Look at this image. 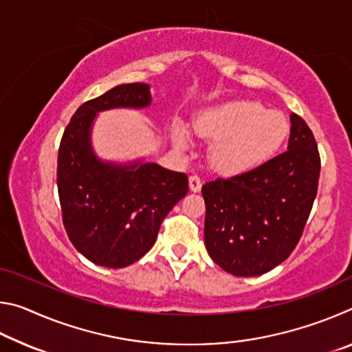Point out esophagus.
Instances as JSON below:
<instances>
[{
  "mask_svg": "<svg viewBox=\"0 0 352 352\" xmlns=\"http://www.w3.org/2000/svg\"><path fill=\"white\" fill-rule=\"evenodd\" d=\"M189 189L192 190V192H199L201 189V178L199 175L189 177Z\"/></svg>",
  "mask_w": 352,
  "mask_h": 352,
  "instance_id": "esophagus-1",
  "label": "esophagus"
}]
</instances>
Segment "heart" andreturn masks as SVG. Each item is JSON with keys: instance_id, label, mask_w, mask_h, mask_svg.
Instances as JSON below:
<instances>
[{"instance_id": "heart-1", "label": "heart", "mask_w": 352, "mask_h": 352, "mask_svg": "<svg viewBox=\"0 0 352 352\" xmlns=\"http://www.w3.org/2000/svg\"><path fill=\"white\" fill-rule=\"evenodd\" d=\"M195 132L214 140L210 147L212 166L226 174H239L267 162L289 133L283 113L265 110L254 100H231L206 110L195 122ZM177 146L188 147L182 130L175 135Z\"/></svg>"}]
</instances>
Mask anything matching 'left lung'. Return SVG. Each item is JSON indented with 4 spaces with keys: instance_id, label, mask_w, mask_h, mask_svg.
I'll use <instances>...</instances> for the list:
<instances>
[{
    "instance_id": "obj_1",
    "label": "left lung",
    "mask_w": 352,
    "mask_h": 352,
    "mask_svg": "<svg viewBox=\"0 0 352 352\" xmlns=\"http://www.w3.org/2000/svg\"><path fill=\"white\" fill-rule=\"evenodd\" d=\"M287 151L264 164L201 186L205 247L234 276H258L294 252L311 214L320 153L305 119L290 113Z\"/></svg>"
}]
</instances>
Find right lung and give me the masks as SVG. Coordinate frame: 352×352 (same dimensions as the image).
Listing matches in <instances>:
<instances>
[{"label":"right lung","instance_id":"add662e5","mask_svg":"<svg viewBox=\"0 0 352 352\" xmlns=\"http://www.w3.org/2000/svg\"><path fill=\"white\" fill-rule=\"evenodd\" d=\"M147 83H124L87 100L65 129L57 158V188L63 226L88 261L122 269L142 258L157 241L160 225L188 194V175L155 163L100 162L91 147L99 111L144 109Z\"/></svg>","mask_w":352,"mask_h":352}]
</instances>
